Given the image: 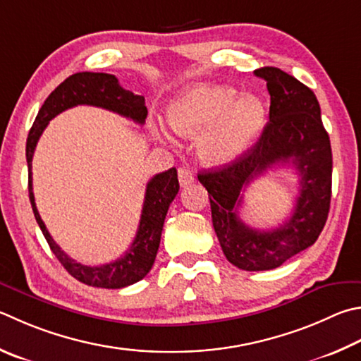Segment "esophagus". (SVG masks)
Here are the masks:
<instances>
[{"instance_id":"esophagus-1","label":"esophagus","mask_w":361,"mask_h":361,"mask_svg":"<svg viewBox=\"0 0 361 361\" xmlns=\"http://www.w3.org/2000/svg\"><path fill=\"white\" fill-rule=\"evenodd\" d=\"M194 172L189 167H180L178 169V180H180V185L181 186H188L191 185V183L194 181Z\"/></svg>"}]
</instances>
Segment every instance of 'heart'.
<instances>
[{
  "label": "heart",
  "instance_id": "1",
  "mask_svg": "<svg viewBox=\"0 0 361 361\" xmlns=\"http://www.w3.org/2000/svg\"><path fill=\"white\" fill-rule=\"evenodd\" d=\"M167 123L189 139L200 135L199 153L214 166L240 158L267 121L260 97L241 94L227 85H194L167 109Z\"/></svg>",
  "mask_w": 361,
  "mask_h": 361
}]
</instances>
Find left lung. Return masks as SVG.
Instances as JSON below:
<instances>
[{
    "label": "left lung",
    "instance_id": "obj_1",
    "mask_svg": "<svg viewBox=\"0 0 361 361\" xmlns=\"http://www.w3.org/2000/svg\"><path fill=\"white\" fill-rule=\"evenodd\" d=\"M254 74L267 82L270 121L254 147L224 167L199 173V181L208 191L213 227L227 260L241 270L264 271L316 243L329 218L333 158L316 94L278 68ZM290 163L300 175L291 218L271 231L246 226L238 218L244 188L268 168Z\"/></svg>",
    "mask_w": 361,
    "mask_h": 361
}]
</instances>
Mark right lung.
Listing matches in <instances>:
<instances>
[{
	"label": "right lung",
	"instance_id": "1",
	"mask_svg": "<svg viewBox=\"0 0 361 361\" xmlns=\"http://www.w3.org/2000/svg\"><path fill=\"white\" fill-rule=\"evenodd\" d=\"M75 106L101 107L143 124L148 115L145 97L134 94L129 90H124L118 83V78L112 74H104V72H77V74L68 77L66 80L51 91L50 96L42 104L41 110H39L36 120L32 123V128L30 129L28 139H26L30 202L35 218L39 227H41L45 240H47L51 252L56 255V259L61 262V265L66 268L71 276H74L80 283L91 287H102V289H121V287L130 286L143 279L148 271L152 270L161 243L164 219H166L170 203L175 199V195L178 194V176H176V169L172 167L167 172L154 175L148 181L135 238L133 245L129 246L128 251L120 259L99 267H88L71 259L55 243V240L51 238L41 216H39L35 194H32L31 162L39 137L42 135L49 121L58 114Z\"/></svg>",
	"mask_w": 361,
	"mask_h": 361
}]
</instances>
